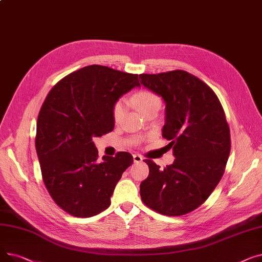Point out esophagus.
Masks as SVG:
<instances>
[{"label": "esophagus", "instance_id": "1", "mask_svg": "<svg viewBox=\"0 0 262 262\" xmlns=\"http://www.w3.org/2000/svg\"><path fill=\"white\" fill-rule=\"evenodd\" d=\"M133 158H134V162H136V163L141 162L143 160V157L141 155H139V154H134Z\"/></svg>", "mask_w": 262, "mask_h": 262}]
</instances>
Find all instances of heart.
<instances>
[{
    "mask_svg": "<svg viewBox=\"0 0 262 262\" xmlns=\"http://www.w3.org/2000/svg\"><path fill=\"white\" fill-rule=\"evenodd\" d=\"M133 104L137 107L141 114H145L150 109H159L161 106V99L159 96L148 90H142L137 92L132 98ZM125 112V103L123 100H118L113 107V117L115 121H119Z\"/></svg>",
    "mask_w": 262,
    "mask_h": 262,
    "instance_id": "obj_1",
    "label": "heart"
}]
</instances>
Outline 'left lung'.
<instances>
[{"instance_id": "1", "label": "left lung", "mask_w": 262, "mask_h": 262, "mask_svg": "<svg viewBox=\"0 0 262 262\" xmlns=\"http://www.w3.org/2000/svg\"><path fill=\"white\" fill-rule=\"evenodd\" d=\"M141 85L166 102L162 137L175 160L164 169L145 159L149 173L140 185L145 206L169 216L195 210L221 181L230 153V132L214 91L184 70L140 74Z\"/></svg>"}]
</instances>
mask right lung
I'll list each match as a JSON object with an SVG mask.
<instances>
[{"label":"right lung","mask_w":262,"mask_h":262,"mask_svg":"<svg viewBox=\"0 0 262 262\" xmlns=\"http://www.w3.org/2000/svg\"><path fill=\"white\" fill-rule=\"evenodd\" d=\"M140 86L138 74L100 64L87 66L60 79L40 108L36 150L43 183L53 201L77 217H90L110 205L133 156H103L92 138L113 132V107Z\"/></svg>","instance_id":"add662e5"}]
</instances>
